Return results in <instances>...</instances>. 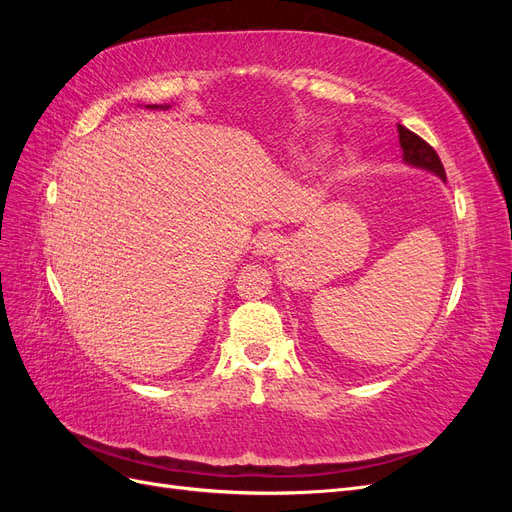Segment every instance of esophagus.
Returning a JSON list of instances; mask_svg holds the SVG:
<instances>
[{
  "label": "esophagus",
  "instance_id": "esophagus-1",
  "mask_svg": "<svg viewBox=\"0 0 512 512\" xmlns=\"http://www.w3.org/2000/svg\"><path fill=\"white\" fill-rule=\"evenodd\" d=\"M284 237L280 235V232H271V230H265L260 232V235L256 237L254 241V252L258 256H273L280 247L284 245Z\"/></svg>",
  "mask_w": 512,
  "mask_h": 512
}]
</instances>
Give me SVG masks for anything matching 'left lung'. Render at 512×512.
<instances>
[{"instance_id":"left-lung-1","label":"left lung","mask_w":512,"mask_h":512,"mask_svg":"<svg viewBox=\"0 0 512 512\" xmlns=\"http://www.w3.org/2000/svg\"><path fill=\"white\" fill-rule=\"evenodd\" d=\"M399 132V145L401 151H404V162L416 168H423L429 170V173L438 175L442 181H446V173H444V166L438 158L436 149H433L429 143H425L421 136L410 132L404 126H397Z\"/></svg>"}]
</instances>
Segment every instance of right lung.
Here are the masks:
<instances>
[{
  "label": "right lung",
  "mask_w": 512,
  "mask_h": 512,
  "mask_svg": "<svg viewBox=\"0 0 512 512\" xmlns=\"http://www.w3.org/2000/svg\"><path fill=\"white\" fill-rule=\"evenodd\" d=\"M149 108H168V106H156V104H153V106H149Z\"/></svg>",
  "instance_id": "1"
}]
</instances>
